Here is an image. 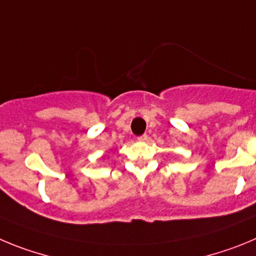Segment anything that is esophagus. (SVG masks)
Listing matches in <instances>:
<instances>
[{
  "label": "esophagus",
  "mask_w": 256,
  "mask_h": 256,
  "mask_svg": "<svg viewBox=\"0 0 256 256\" xmlns=\"http://www.w3.org/2000/svg\"><path fill=\"white\" fill-rule=\"evenodd\" d=\"M146 139H148V135H146V134H144V135H142V136L138 138V140H139V142H145Z\"/></svg>",
  "instance_id": "obj_1"
}]
</instances>
